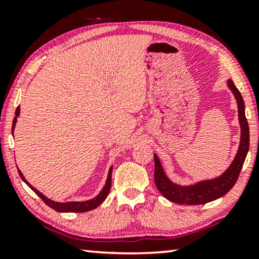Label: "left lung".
Listing matches in <instances>:
<instances>
[{
	"label": "left lung",
	"instance_id": "obj_1",
	"mask_svg": "<svg viewBox=\"0 0 259 259\" xmlns=\"http://www.w3.org/2000/svg\"><path fill=\"white\" fill-rule=\"evenodd\" d=\"M229 90L232 92L233 97L237 101V107H238V120L240 126V140L237 153L233 160L228 168L222 173L221 176L215 177L212 179H205L197 182L191 185H180L176 184L168 178L162 167L160 159L157 154H154V182L162 196L167 198L168 200L177 204H186V205H200L210 203L212 200L218 199L225 196L232 186L235 185L240 169L243 167L244 161H245L246 154L249 152L250 145V132L247 120L245 118V105L242 94L237 90L231 79L228 80Z\"/></svg>",
	"mask_w": 259,
	"mask_h": 259
}]
</instances>
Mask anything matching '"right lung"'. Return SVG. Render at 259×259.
Wrapping results in <instances>:
<instances>
[{"label": "right lung", "instance_id": "obj_1", "mask_svg": "<svg viewBox=\"0 0 259 259\" xmlns=\"http://www.w3.org/2000/svg\"><path fill=\"white\" fill-rule=\"evenodd\" d=\"M19 115H20V107H17L16 112H15V118H14V120H13V126H12L13 134H14V128H15L16 122H17V116ZM112 169H113V166H111V168H109L105 185H104V187H102L100 193H99L97 197L92 198V199H90V200H84V201H66V203H60V201H54V200L49 199V198L46 197L45 194H42L40 191L35 189V187L31 186L30 184L27 182L26 178H24V176L22 175V172H21L20 169H17V171H19L21 179H22L23 182L26 183L27 185L29 186L30 189L33 190L34 192L36 193L37 196L48 205L49 207H52L53 210H55L58 212H87V211H91V210H94V208H97L99 205H100L102 201L107 198L109 190H111V184H112Z\"/></svg>", "mask_w": 259, "mask_h": 259}]
</instances>
